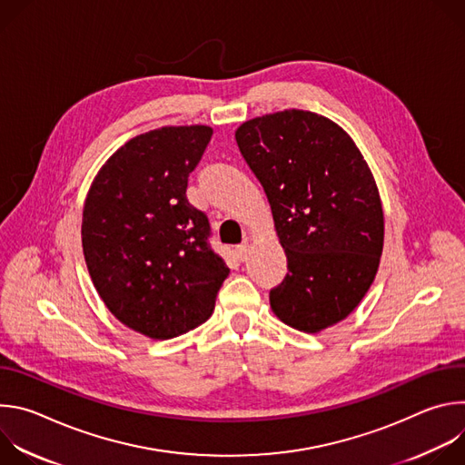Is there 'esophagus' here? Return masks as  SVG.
Wrapping results in <instances>:
<instances>
[{"label": "esophagus", "instance_id": "obj_1", "mask_svg": "<svg viewBox=\"0 0 465 465\" xmlns=\"http://www.w3.org/2000/svg\"><path fill=\"white\" fill-rule=\"evenodd\" d=\"M248 242H242V244H239L237 248H235V253H237V257L241 259V261H244L246 259V255H248Z\"/></svg>", "mask_w": 465, "mask_h": 465}]
</instances>
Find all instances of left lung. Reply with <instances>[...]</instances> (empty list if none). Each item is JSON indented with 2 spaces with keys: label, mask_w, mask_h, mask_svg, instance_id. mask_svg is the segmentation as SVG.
<instances>
[{
  "label": "left lung",
  "mask_w": 465,
  "mask_h": 465,
  "mask_svg": "<svg viewBox=\"0 0 465 465\" xmlns=\"http://www.w3.org/2000/svg\"><path fill=\"white\" fill-rule=\"evenodd\" d=\"M235 140L287 255L271 307L287 325L318 333L344 320L375 278L384 237L375 180L346 132L312 112L250 119Z\"/></svg>",
  "instance_id": "obj_1"
}]
</instances>
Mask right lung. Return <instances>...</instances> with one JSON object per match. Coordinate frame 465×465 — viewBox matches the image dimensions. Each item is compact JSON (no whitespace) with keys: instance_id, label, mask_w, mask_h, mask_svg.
<instances>
[{"instance_id":"obj_1","label":"right lung","mask_w":465,"mask_h":465,"mask_svg":"<svg viewBox=\"0 0 465 465\" xmlns=\"http://www.w3.org/2000/svg\"><path fill=\"white\" fill-rule=\"evenodd\" d=\"M213 130L163 126L124 143L95 176L83 212V250L110 312L151 339H173L213 311L228 278L208 215L187 201V178Z\"/></svg>"}]
</instances>
